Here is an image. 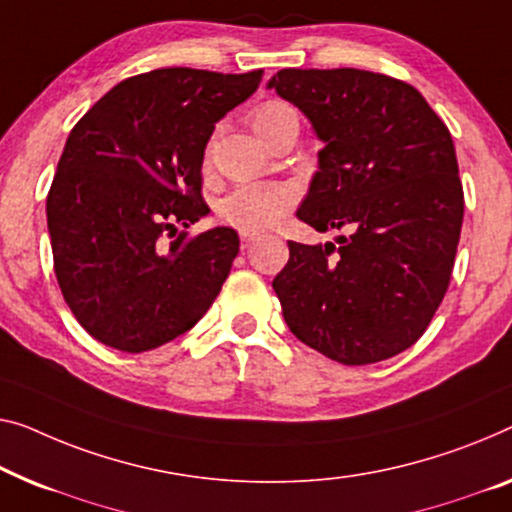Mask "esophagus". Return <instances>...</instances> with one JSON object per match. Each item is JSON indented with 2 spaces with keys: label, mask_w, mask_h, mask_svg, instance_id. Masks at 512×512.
<instances>
[{
  "label": "esophagus",
  "mask_w": 512,
  "mask_h": 512,
  "mask_svg": "<svg viewBox=\"0 0 512 512\" xmlns=\"http://www.w3.org/2000/svg\"><path fill=\"white\" fill-rule=\"evenodd\" d=\"M239 236H241V248H248L250 243H255L259 239L255 232H241Z\"/></svg>",
  "instance_id": "obj_1"
}]
</instances>
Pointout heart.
<instances>
[{"label": "heart", "instance_id": "1", "mask_svg": "<svg viewBox=\"0 0 512 512\" xmlns=\"http://www.w3.org/2000/svg\"><path fill=\"white\" fill-rule=\"evenodd\" d=\"M287 121H299V114L292 105L282 101H266L257 105L250 114V124H253L259 140ZM294 204L296 190L292 186H282V183H276V186H243L225 197L220 204V218L236 230L264 232L280 225L287 218V213L294 209Z\"/></svg>", "mask_w": 512, "mask_h": 512}]
</instances>
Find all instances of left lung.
Instances as JSON below:
<instances>
[{"label":"left lung","instance_id":"8db88e82","mask_svg":"<svg viewBox=\"0 0 512 512\" xmlns=\"http://www.w3.org/2000/svg\"><path fill=\"white\" fill-rule=\"evenodd\" d=\"M266 89L324 142L296 216L335 243L289 241L276 278L296 338L345 365L384 361L421 338L444 299L464 195L453 137L418 91L358 68H282Z\"/></svg>","mask_w":512,"mask_h":512}]
</instances>
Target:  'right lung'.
I'll return each mask as SVG.
<instances>
[{"label": "right lung", "mask_w": 512, "mask_h": 512, "mask_svg": "<svg viewBox=\"0 0 512 512\" xmlns=\"http://www.w3.org/2000/svg\"><path fill=\"white\" fill-rule=\"evenodd\" d=\"M241 75L158 68L112 87L68 135L48 193L61 294L89 335L140 354L193 329L239 253L232 227L165 243L209 213L202 160L213 128L255 94Z\"/></svg>", "instance_id": "add662e5"}]
</instances>
